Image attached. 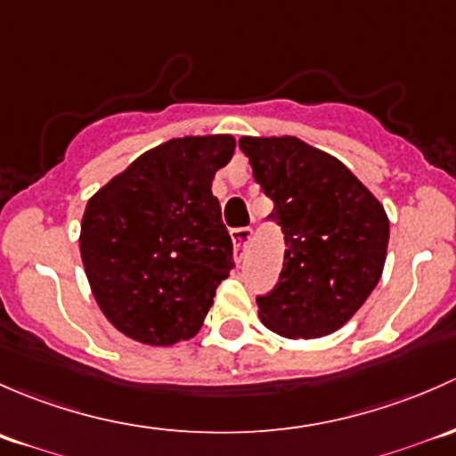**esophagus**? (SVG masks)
Returning a JSON list of instances; mask_svg holds the SVG:
<instances>
[{"label":"esophagus","mask_w":456,"mask_h":456,"mask_svg":"<svg viewBox=\"0 0 456 456\" xmlns=\"http://www.w3.org/2000/svg\"><path fill=\"white\" fill-rule=\"evenodd\" d=\"M230 237H232L234 250L243 252V248H246L252 239V228H232L230 230Z\"/></svg>","instance_id":"1"}]
</instances>
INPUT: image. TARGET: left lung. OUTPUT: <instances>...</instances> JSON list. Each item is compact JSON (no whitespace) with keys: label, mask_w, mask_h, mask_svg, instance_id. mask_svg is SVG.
<instances>
[{"label":"left lung","mask_w":456,"mask_h":456,"mask_svg":"<svg viewBox=\"0 0 456 456\" xmlns=\"http://www.w3.org/2000/svg\"><path fill=\"white\" fill-rule=\"evenodd\" d=\"M252 177L283 232L279 281L256 297L267 330L321 338L345 325L382 276L388 219L379 201L336 158L298 138H241Z\"/></svg>","instance_id":"obj_1"}]
</instances>
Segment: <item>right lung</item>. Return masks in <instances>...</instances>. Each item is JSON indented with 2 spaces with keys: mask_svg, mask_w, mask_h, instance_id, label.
<instances>
[{
  "mask_svg": "<svg viewBox=\"0 0 456 456\" xmlns=\"http://www.w3.org/2000/svg\"><path fill=\"white\" fill-rule=\"evenodd\" d=\"M232 135L177 138L142 153L87 201L81 256L111 325L144 345L200 331L234 267L213 177Z\"/></svg>",
  "mask_w": 456,
  "mask_h": 456,
  "instance_id": "1",
  "label": "right lung"
}]
</instances>
